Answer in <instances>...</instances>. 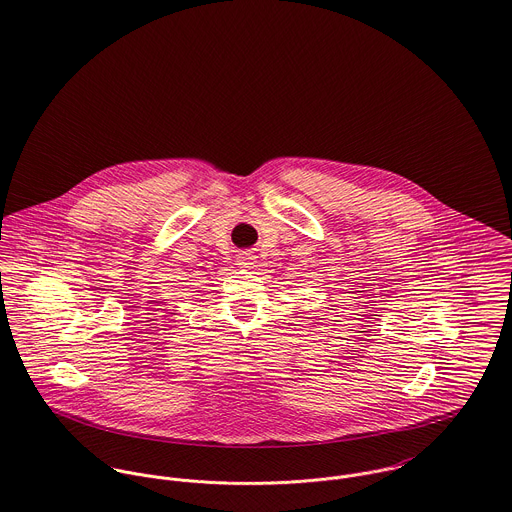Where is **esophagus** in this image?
<instances>
[{"instance_id": "esophagus-1", "label": "esophagus", "mask_w": 512, "mask_h": 512, "mask_svg": "<svg viewBox=\"0 0 512 512\" xmlns=\"http://www.w3.org/2000/svg\"><path fill=\"white\" fill-rule=\"evenodd\" d=\"M255 259H257V255H255L253 251H239V253H237V265H241V267H245V269L253 267V265H255Z\"/></svg>"}]
</instances>
